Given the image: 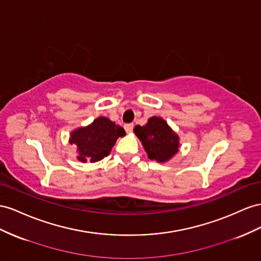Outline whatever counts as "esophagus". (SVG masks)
Masks as SVG:
<instances>
[{
    "label": "esophagus",
    "mask_w": 261,
    "mask_h": 261,
    "mask_svg": "<svg viewBox=\"0 0 261 261\" xmlns=\"http://www.w3.org/2000/svg\"><path fill=\"white\" fill-rule=\"evenodd\" d=\"M133 127H134V124H126V125H124V128H125V130L127 132L128 134L129 133H132V130H133Z\"/></svg>",
    "instance_id": "obj_1"
}]
</instances>
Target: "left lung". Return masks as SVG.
Instances as JSON below:
<instances>
[{
    "label": "left lung",
    "instance_id": "left-lung-1",
    "mask_svg": "<svg viewBox=\"0 0 261 261\" xmlns=\"http://www.w3.org/2000/svg\"><path fill=\"white\" fill-rule=\"evenodd\" d=\"M134 133L150 160L167 163L173 158L180 148V137L163 117L152 116L148 118L144 126L136 125Z\"/></svg>",
    "mask_w": 261,
    "mask_h": 261
}]
</instances>
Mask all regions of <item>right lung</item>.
Listing matches in <instances>:
<instances>
[{
  "label": "right lung",
  "instance_id": "1",
  "mask_svg": "<svg viewBox=\"0 0 261 261\" xmlns=\"http://www.w3.org/2000/svg\"><path fill=\"white\" fill-rule=\"evenodd\" d=\"M126 133L122 126L105 116H98L88 126H82L71 132L69 144L76 148V159L80 163H97L110 154L118 137Z\"/></svg>",
  "mask_w": 261,
  "mask_h": 261
}]
</instances>
